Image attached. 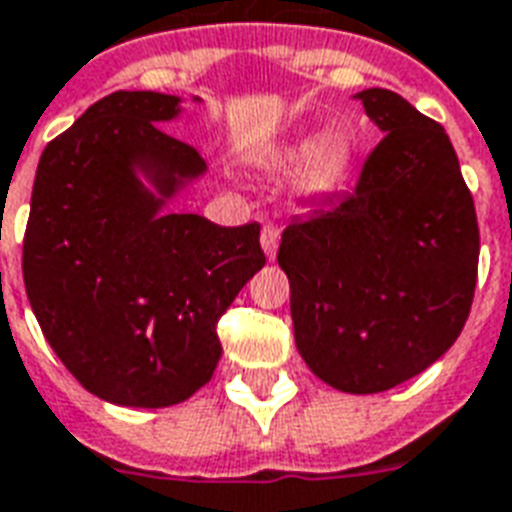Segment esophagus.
Returning a JSON list of instances; mask_svg holds the SVG:
<instances>
[{"label":"esophagus","mask_w":512,"mask_h":512,"mask_svg":"<svg viewBox=\"0 0 512 512\" xmlns=\"http://www.w3.org/2000/svg\"><path fill=\"white\" fill-rule=\"evenodd\" d=\"M260 244H263V252L268 257L276 255V247H279V228L273 222H265L263 233H260Z\"/></svg>","instance_id":"obj_1"}]
</instances>
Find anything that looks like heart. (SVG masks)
I'll use <instances>...</instances> for the list:
<instances>
[{
  "mask_svg": "<svg viewBox=\"0 0 512 512\" xmlns=\"http://www.w3.org/2000/svg\"><path fill=\"white\" fill-rule=\"evenodd\" d=\"M351 163V147L343 136H322L303 155L298 185L306 193H327L341 185Z\"/></svg>",
  "mask_w": 512,
  "mask_h": 512,
  "instance_id": "obj_1",
  "label": "heart"
}]
</instances>
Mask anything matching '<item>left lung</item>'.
<instances>
[{"instance_id": "8db88e82", "label": "left lung", "mask_w": 512, "mask_h": 512, "mask_svg": "<svg viewBox=\"0 0 512 512\" xmlns=\"http://www.w3.org/2000/svg\"><path fill=\"white\" fill-rule=\"evenodd\" d=\"M357 99L386 136L351 193L284 228L276 260L311 373L376 395L419 376L459 338L481 233L446 128L386 88Z\"/></svg>"}]
</instances>
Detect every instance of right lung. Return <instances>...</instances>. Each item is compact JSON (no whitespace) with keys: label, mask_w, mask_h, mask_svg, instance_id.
<instances>
[{"label":"right lung","mask_w":512,"mask_h":512,"mask_svg":"<svg viewBox=\"0 0 512 512\" xmlns=\"http://www.w3.org/2000/svg\"><path fill=\"white\" fill-rule=\"evenodd\" d=\"M177 115V96L155 91L85 109L39 158L23 236L26 295L58 360L91 395L131 408L185 403L212 378L217 322L265 265L257 222L161 212L206 171L158 126Z\"/></svg>","instance_id":"obj_1"}]
</instances>
